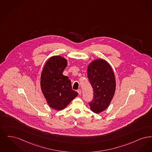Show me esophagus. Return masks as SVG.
<instances>
[{
    "instance_id": "esophagus-1",
    "label": "esophagus",
    "mask_w": 152,
    "mask_h": 152,
    "mask_svg": "<svg viewBox=\"0 0 152 152\" xmlns=\"http://www.w3.org/2000/svg\"><path fill=\"white\" fill-rule=\"evenodd\" d=\"M77 91H78V93L79 94V95H81V94H82V91H81V90H80V89H79Z\"/></svg>"
}]
</instances>
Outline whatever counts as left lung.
Instances as JSON below:
<instances>
[{
    "label": "left lung",
    "mask_w": 152,
    "mask_h": 152,
    "mask_svg": "<svg viewBox=\"0 0 152 152\" xmlns=\"http://www.w3.org/2000/svg\"><path fill=\"white\" fill-rule=\"evenodd\" d=\"M87 77L92 86L94 99L89 103L91 110L100 113L109 106L116 90V80L111 66L104 59L91 62L87 68Z\"/></svg>",
    "instance_id": "1"
}]
</instances>
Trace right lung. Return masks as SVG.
Here are the masks:
<instances>
[{"label":"right lung","instance_id":"add662e5","mask_svg":"<svg viewBox=\"0 0 152 152\" xmlns=\"http://www.w3.org/2000/svg\"><path fill=\"white\" fill-rule=\"evenodd\" d=\"M67 60L53 56L46 62L41 75V91L48 105L56 110L64 109L78 95L72 89L70 80L63 75Z\"/></svg>","mask_w":152,"mask_h":152}]
</instances>
